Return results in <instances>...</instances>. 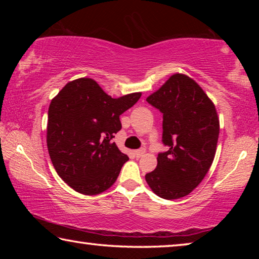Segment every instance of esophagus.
Listing matches in <instances>:
<instances>
[{
    "mask_svg": "<svg viewBox=\"0 0 259 259\" xmlns=\"http://www.w3.org/2000/svg\"><path fill=\"white\" fill-rule=\"evenodd\" d=\"M145 148H139V150H136L135 152H134V154L136 155V157H140V156H143L144 154H145Z\"/></svg>",
    "mask_w": 259,
    "mask_h": 259,
    "instance_id": "esophagus-1",
    "label": "esophagus"
}]
</instances>
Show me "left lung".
<instances>
[{
  "label": "left lung",
  "mask_w": 259,
  "mask_h": 259,
  "mask_svg": "<svg viewBox=\"0 0 259 259\" xmlns=\"http://www.w3.org/2000/svg\"><path fill=\"white\" fill-rule=\"evenodd\" d=\"M146 102L163 114L162 143L155 170L146 174L151 190L165 200L190 194L212 164L219 135L216 107L185 74L170 76Z\"/></svg>",
  "instance_id": "1"
}]
</instances>
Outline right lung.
<instances>
[{"instance_id":"right-lung-1","label":"right lung","mask_w":259,"mask_h":259,"mask_svg":"<svg viewBox=\"0 0 259 259\" xmlns=\"http://www.w3.org/2000/svg\"><path fill=\"white\" fill-rule=\"evenodd\" d=\"M142 94L112 98L93 78L68 82L51 100L47 145L58 176L73 190L96 195L108 190L129 160L113 143L120 115Z\"/></svg>"}]
</instances>
